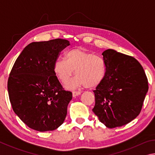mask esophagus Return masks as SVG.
<instances>
[{"mask_svg": "<svg viewBox=\"0 0 155 155\" xmlns=\"http://www.w3.org/2000/svg\"><path fill=\"white\" fill-rule=\"evenodd\" d=\"M81 94V91H73V92H72V96L73 97H76V96H79Z\"/></svg>", "mask_w": 155, "mask_h": 155, "instance_id": "34e87169", "label": "esophagus"}]
</instances>
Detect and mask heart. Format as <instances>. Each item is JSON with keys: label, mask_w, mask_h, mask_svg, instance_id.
Instances as JSON below:
<instances>
[{"label": "heart", "mask_w": 155, "mask_h": 155, "mask_svg": "<svg viewBox=\"0 0 155 155\" xmlns=\"http://www.w3.org/2000/svg\"><path fill=\"white\" fill-rule=\"evenodd\" d=\"M74 70L77 77L65 85L68 89L81 86L95 88L104 81L107 72L105 62L101 57L80 48L68 51L65 59H57L53 64L54 74L63 83L70 79Z\"/></svg>", "instance_id": "1"}]
</instances>
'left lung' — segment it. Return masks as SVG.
<instances>
[{"instance_id": "left-lung-1", "label": "left lung", "mask_w": 155, "mask_h": 155, "mask_svg": "<svg viewBox=\"0 0 155 155\" xmlns=\"http://www.w3.org/2000/svg\"><path fill=\"white\" fill-rule=\"evenodd\" d=\"M102 55L106 76L94 90L95 106L92 111L107 127H122L140 114L148 90V79L134 57L113 49L106 50Z\"/></svg>"}]
</instances>
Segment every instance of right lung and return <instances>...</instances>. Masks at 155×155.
Returning a JSON list of instances; mask_svg holds the SVG:
<instances>
[{
	"mask_svg": "<svg viewBox=\"0 0 155 155\" xmlns=\"http://www.w3.org/2000/svg\"><path fill=\"white\" fill-rule=\"evenodd\" d=\"M63 39L35 41L23 49L15 61L7 83L15 114L33 130L57 129L64 123L72 98L53 72L59 52L70 45Z\"/></svg>",
	"mask_w": 155,
	"mask_h": 155,
	"instance_id": "right-lung-1",
	"label": "right lung"
}]
</instances>
